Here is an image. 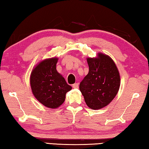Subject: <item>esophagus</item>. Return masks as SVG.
<instances>
[{
	"instance_id": "34e87169",
	"label": "esophagus",
	"mask_w": 149,
	"mask_h": 149,
	"mask_svg": "<svg viewBox=\"0 0 149 149\" xmlns=\"http://www.w3.org/2000/svg\"><path fill=\"white\" fill-rule=\"evenodd\" d=\"M78 85H79V84H77V83H76V84H73V87L74 88V89H77V88H78Z\"/></svg>"
}]
</instances>
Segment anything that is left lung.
<instances>
[{
  "instance_id": "left-lung-1",
  "label": "left lung",
  "mask_w": 149,
  "mask_h": 149,
  "mask_svg": "<svg viewBox=\"0 0 149 149\" xmlns=\"http://www.w3.org/2000/svg\"><path fill=\"white\" fill-rule=\"evenodd\" d=\"M89 73L80 83L79 89L86 104L93 110L107 107L114 99L120 86L118 69L111 58L99 52L87 58Z\"/></svg>"
}]
</instances>
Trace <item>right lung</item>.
I'll return each instance as SVG.
<instances>
[{
	"label": "right lung",
	"instance_id": "obj_1",
	"mask_svg": "<svg viewBox=\"0 0 149 149\" xmlns=\"http://www.w3.org/2000/svg\"><path fill=\"white\" fill-rule=\"evenodd\" d=\"M58 60L57 57L42 60L33 68L30 75V85L35 99L52 109L63 104L66 93L72 89L57 72Z\"/></svg>",
	"mask_w": 149,
	"mask_h": 149
}]
</instances>
